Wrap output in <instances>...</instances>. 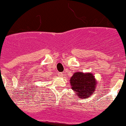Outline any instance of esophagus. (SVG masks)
I'll return each instance as SVG.
<instances>
[{
  "label": "esophagus",
  "instance_id": "esophagus-1",
  "mask_svg": "<svg viewBox=\"0 0 126 126\" xmlns=\"http://www.w3.org/2000/svg\"><path fill=\"white\" fill-rule=\"evenodd\" d=\"M59 77H63V73H59Z\"/></svg>",
  "mask_w": 126,
  "mask_h": 126
}]
</instances>
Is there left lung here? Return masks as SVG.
I'll use <instances>...</instances> for the list:
<instances>
[{"instance_id": "1", "label": "left lung", "mask_w": 126, "mask_h": 126, "mask_svg": "<svg viewBox=\"0 0 126 126\" xmlns=\"http://www.w3.org/2000/svg\"><path fill=\"white\" fill-rule=\"evenodd\" d=\"M71 89L80 98L86 99L93 95L97 81L91 72H76L70 79Z\"/></svg>"}]
</instances>
